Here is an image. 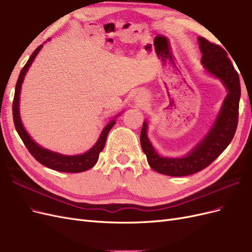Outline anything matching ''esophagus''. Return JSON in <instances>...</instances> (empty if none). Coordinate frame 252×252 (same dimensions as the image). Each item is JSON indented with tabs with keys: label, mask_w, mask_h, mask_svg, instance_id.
<instances>
[{
	"label": "esophagus",
	"mask_w": 252,
	"mask_h": 252,
	"mask_svg": "<svg viewBox=\"0 0 252 252\" xmlns=\"http://www.w3.org/2000/svg\"><path fill=\"white\" fill-rule=\"evenodd\" d=\"M146 95H145L143 93H140L139 94H138V96H136V101H138L139 103H143V102H145L146 101Z\"/></svg>",
	"instance_id": "34e87169"
}]
</instances>
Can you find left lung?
Listing matches in <instances>:
<instances>
[{
	"label": "left lung",
	"mask_w": 252,
	"mask_h": 252,
	"mask_svg": "<svg viewBox=\"0 0 252 252\" xmlns=\"http://www.w3.org/2000/svg\"><path fill=\"white\" fill-rule=\"evenodd\" d=\"M202 64L208 73L224 84L228 94L223 102L215 124L196 146L183 158H164L158 156L147 136V123L144 122L140 141L144 154L152 169L170 177H185L209 166L232 141L239 121L241 85L239 74L234 69L227 52L218 44L200 36Z\"/></svg>",
	"instance_id": "1"
}]
</instances>
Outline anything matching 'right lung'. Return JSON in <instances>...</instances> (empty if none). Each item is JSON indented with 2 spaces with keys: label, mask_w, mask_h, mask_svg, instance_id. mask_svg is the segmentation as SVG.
<instances>
[{
  "label": "right lung",
  "mask_w": 252,
  "mask_h": 252,
  "mask_svg": "<svg viewBox=\"0 0 252 252\" xmlns=\"http://www.w3.org/2000/svg\"><path fill=\"white\" fill-rule=\"evenodd\" d=\"M42 46L43 45H40V46L32 52V55L30 56L25 66L22 68L19 79L17 81L16 91H14V97H13V103H12V116H13L14 127H16L20 138L22 139L23 143L25 144L28 151L32 154V156L36 159V161L41 163L42 165L48 167L50 169L61 171V172L74 173V172L86 171L90 169L91 167H94L97 162L100 152L104 149L106 139H107V134L110 131V129L114 126V124H116V118L120 116V113L104 127L103 131L101 132L100 138H98V140L94 144V146L83 155L64 156V155L58 154V152H53L46 148H43L42 146H40V145H37L32 138H30L29 134L25 130L24 126L22 124L20 110H19V106H20L19 103H20V94H21V86H22L23 80H24V77L28 70V68L33 62V60L35 59L36 55L41 50Z\"/></svg>",
  "instance_id": "1"
}]
</instances>
